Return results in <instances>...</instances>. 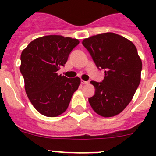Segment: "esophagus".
<instances>
[{"label": "esophagus", "instance_id": "obj_1", "mask_svg": "<svg viewBox=\"0 0 156 156\" xmlns=\"http://www.w3.org/2000/svg\"><path fill=\"white\" fill-rule=\"evenodd\" d=\"M81 83H82V84H87L88 82L87 81H84V80H81Z\"/></svg>", "mask_w": 156, "mask_h": 156}]
</instances>
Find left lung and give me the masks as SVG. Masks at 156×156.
I'll return each instance as SVG.
<instances>
[{
	"label": "left lung",
	"instance_id": "1",
	"mask_svg": "<svg viewBox=\"0 0 156 156\" xmlns=\"http://www.w3.org/2000/svg\"><path fill=\"white\" fill-rule=\"evenodd\" d=\"M83 45L99 69H105L101 82L91 81L95 94L88 101L103 117L119 114L128 105L140 82L142 62L133 43L114 33L84 39Z\"/></svg>",
	"mask_w": 156,
	"mask_h": 156
}]
</instances>
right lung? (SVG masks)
<instances>
[{
	"label": "right lung",
	"instance_id": "1",
	"mask_svg": "<svg viewBox=\"0 0 156 156\" xmlns=\"http://www.w3.org/2000/svg\"><path fill=\"white\" fill-rule=\"evenodd\" d=\"M79 43L71 37L44 36L31 41L22 52L20 72L26 93L34 108L45 116L63 113L80 84L79 77L67 78L56 73Z\"/></svg>",
	"mask_w": 156,
	"mask_h": 156
}]
</instances>
